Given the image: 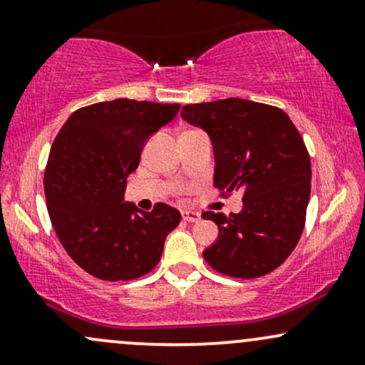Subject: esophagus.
I'll list each match as a JSON object with an SVG mask.
<instances>
[{
	"mask_svg": "<svg viewBox=\"0 0 365 365\" xmlns=\"http://www.w3.org/2000/svg\"><path fill=\"white\" fill-rule=\"evenodd\" d=\"M182 217L188 223H195V221L200 220V215L195 211H182Z\"/></svg>",
	"mask_w": 365,
	"mask_h": 365,
	"instance_id": "esophagus-1",
	"label": "esophagus"
}]
</instances>
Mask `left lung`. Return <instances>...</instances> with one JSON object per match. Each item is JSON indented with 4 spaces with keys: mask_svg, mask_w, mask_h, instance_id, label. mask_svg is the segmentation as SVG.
<instances>
[{
    "mask_svg": "<svg viewBox=\"0 0 365 365\" xmlns=\"http://www.w3.org/2000/svg\"><path fill=\"white\" fill-rule=\"evenodd\" d=\"M182 118L206 130L215 150V187L244 192L238 215L202 212L220 235L204 250L217 273L259 278L287 261L305 226L311 159L302 135L283 110L228 98L187 104Z\"/></svg>",
    "mask_w": 365,
    "mask_h": 365,
    "instance_id": "obj_1",
    "label": "left lung"
}]
</instances>
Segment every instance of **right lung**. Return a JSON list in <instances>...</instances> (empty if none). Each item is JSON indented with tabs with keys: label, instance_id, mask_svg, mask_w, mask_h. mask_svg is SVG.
<instances>
[{
	"label": "right lung",
	"instance_id": "add662e5",
	"mask_svg": "<svg viewBox=\"0 0 365 365\" xmlns=\"http://www.w3.org/2000/svg\"><path fill=\"white\" fill-rule=\"evenodd\" d=\"M178 110L135 99L96 103L72 113L53 142L44 173L49 217L66 254L96 278L148 274L182 220L168 204L145 212L121 202L145 140Z\"/></svg>",
	"mask_w": 365,
	"mask_h": 365
}]
</instances>
